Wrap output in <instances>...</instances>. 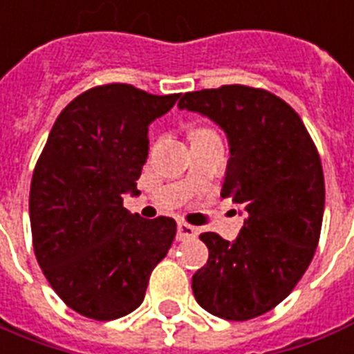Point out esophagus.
Listing matches in <instances>:
<instances>
[{
	"label": "esophagus",
	"instance_id": "esophagus-1",
	"mask_svg": "<svg viewBox=\"0 0 354 354\" xmlns=\"http://www.w3.org/2000/svg\"><path fill=\"white\" fill-rule=\"evenodd\" d=\"M197 236V228L192 225H186V223H179L177 226V239L179 241H186V239H194Z\"/></svg>",
	"mask_w": 354,
	"mask_h": 354
}]
</instances>
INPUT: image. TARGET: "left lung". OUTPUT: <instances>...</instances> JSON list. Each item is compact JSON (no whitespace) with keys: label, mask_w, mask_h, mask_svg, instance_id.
<instances>
[{"label":"left lung","mask_w":354,"mask_h":354,"mask_svg":"<svg viewBox=\"0 0 354 354\" xmlns=\"http://www.w3.org/2000/svg\"><path fill=\"white\" fill-rule=\"evenodd\" d=\"M228 140L223 197L247 214L234 241L201 234L208 261L192 278L197 304L225 320H250L281 304L315 256L324 219L320 155L289 104L263 89L223 86L186 93Z\"/></svg>","instance_id":"left-lung-1"}]
</instances>
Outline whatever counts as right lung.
Returning a JSON list of instances; mask_svg holds the SVG:
<instances>
[{
	"label": "right lung",
	"instance_id": "add662e5",
	"mask_svg": "<svg viewBox=\"0 0 354 354\" xmlns=\"http://www.w3.org/2000/svg\"><path fill=\"white\" fill-rule=\"evenodd\" d=\"M177 100L128 84L93 87L50 129L30 183L34 252L50 287L82 316L133 313L174 243L171 217L142 219L122 203L140 194L149 124Z\"/></svg>",
	"mask_w": 354,
	"mask_h": 354
}]
</instances>
